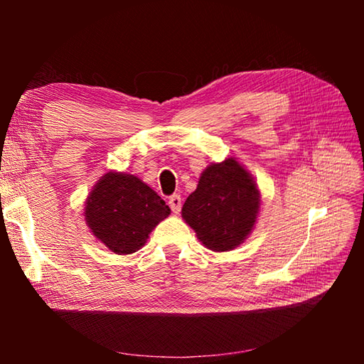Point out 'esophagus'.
I'll return each mask as SVG.
<instances>
[{"label": "esophagus", "instance_id": "1", "mask_svg": "<svg viewBox=\"0 0 364 364\" xmlns=\"http://www.w3.org/2000/svg\"><path fill=\"white\" fill-rule=\"evenodd\" d=\"M181 197L180 196H172V197H168V206L172 208V211L175 213V214H178L181 211Z\"/></svg>", "mask_w": 364, "mask_h": 364}]
</instances>
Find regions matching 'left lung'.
I'll list each match as a JSON object with an SVG mask.
<instances>
[{
    "label": "left lung",
    "mask_w": 364,
    "mask_h": 364,
    "mask_svg": "<svg viewBox=\"0 0 364 364\" xmlns=\"http://www.w3.org/2000/svg\"><path fill=\"white\" fill-rule=\"evenodd\" d=\"M259 203L252 175L235 158H228L206 167L181 214L205 247L228 252L252 233Z\"/></svg>",
    "instance_id": "8db88e82"
}]
</instances>
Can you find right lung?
I'll return each instance as SVG.
<instances>
[{
  "instance_id": "obj_1",
  "label": "right lung",
  "mask_w": 364,
  "mask_h": 364,
  "mask_svg": "<svg viewBox=\"0 0 364 364\" xmlns=\"http://www.w3.org/2000/svg\"><path fill=\"white\" fill-rule=\"evenodd\" d=\"M84 214L98 241L114 253L129 255L146 242L170 208L137 176L107 172L89 194Z\"/></svg>"
}]
</instances>
